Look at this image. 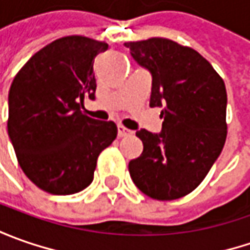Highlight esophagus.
<instances>
[{
	"instance_id": "esophagus-1",
	"label": "esophagus",
	"mask_w": 250,
	"mask_h": 250,
	"mask_svg": "<svg viewBox=\"0 0 250 250\" xmlns=\"http://www.w3.org/2000/svg\"><path fill=\"white\" fill-rule=\"evenodd\" d=\"M132 133V130H129L128 128L122 126V125H118V136L120 138H124V136H128Z\"/></svg>"
}]
</instances>
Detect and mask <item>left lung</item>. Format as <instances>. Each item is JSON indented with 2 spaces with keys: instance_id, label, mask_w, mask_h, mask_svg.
Segmentation results:
<instances>
[{
  "instance_id": "left-lung-1",
  "label": "left lung",
  "mask_w": 250,
  "mask_h": 250,
  "mask_svg": "<svg viewBox=\"0 0 250 250\" xmlns=\"http://www.w3.org/2000/svg\"><path fill=\"white\" fill-rule=\"evenodd\" d=\"M151 73L150 107H163L160 133L140 129L143 153L129 161L133 184L147 196L174 200L195 190L224 147L227 90L211 63L190 47L153 37L125 43Z\"/></svg>"
}]
</instances>
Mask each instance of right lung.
Wrapping results in <instances>:
<instances>
[{"mask_svg":"<svg viewBox=\"0 0 250 250\" xmlns=\"http://www.w3.org/2000/svg\"><path fill=\"white\" fill-rule=\"evenodd\" d=\"M108 44L83 36L58 39L24 63L8 96V135L16 159L36 187L72 195L93 181L97 159L117 138L112 121L82 112L94 100L93 61Z\"/></svg>","mask_w":250,"mask_h":250,"instance_id":"1","label":"right lung"}]
</instances>
